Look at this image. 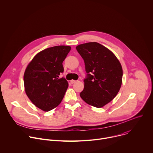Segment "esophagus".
Listing matches in <instances>:
<instances>
[{
	"mask_svg": "<svg viewBox=\"0 0 153 153\" xmlns=\"http://www.w3.org/2000/svg\"><path fill=\"white\" fill-rule=\"evenodd\" d=\"M77 81L76 80H71V81H70V82H71V83H76Z\"/></svg>",
	"mask_w": 153,
	"mask_h": 153,
	"instance_id": "34e87169",
	"label": "esophagus"
}]
</instances>
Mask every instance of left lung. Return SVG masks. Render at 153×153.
I'll return each mask as SVG.
<instances>
[{
  "mask_svg": "<svg viewBox=\"0 0 153 153\" xmlns=\"http://www.w3.org/2000/svg\"><path fill=\"white\" fill-rule=\"evenodd\" d=\"M76 50L84 60L87 73L80 96L86 103L102 108L113 100L120 89L122 65L111 51L97 42L83 43Z\"/></svg>",
  "mask_w": 153,
  "mask_h": 153,
  "instance_id": "8db88e82",
  "label": "left lung"
}]
</instances>
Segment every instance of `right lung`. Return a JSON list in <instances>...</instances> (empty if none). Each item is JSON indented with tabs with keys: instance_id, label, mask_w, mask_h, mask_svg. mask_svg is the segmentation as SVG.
Masks as SVG:
<instances>
[{
	"instance_id": "obj_1",
	"label": "right lung",
	"mask_w": 153,
	"mask_h": 153,
	"mask_svg": "<svg viewBox=\"0 0 153 153\" xmlns=\"http://www.w3.org/2000/svg\"><path fill=\"white\" fill-rule=\"evenodd\" d=\"M70 46H55L38 53L28 63L24 75L25 91L32 103L44 111L56 108L68 87L65 78H59L64 70L63 61Z\"/></svg>"
}]
</instances>
